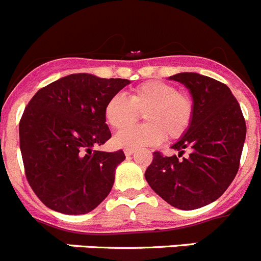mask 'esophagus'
<instances>
[{
  "label": "esophagus",
  "mask_w": 261,
  "mask_h": 261,
  "mask_svg": "<svg viewBox=\"0 0 261 261\" xmlns=\"http://www.w3.org/2000/svg\"><path fill=\"white\" fill-rule=\"evenodd\" d=\"M134 152H135V150H134L133 148H125V154L126 155H131Z\"/></svg>",
  "instance_id": "1"
}]
</instances>
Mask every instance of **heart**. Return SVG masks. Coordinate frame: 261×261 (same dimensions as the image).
Wrapping results in <instances>:
<instances>
[{
	"mask_svg": "<svg viewBox=\"0 0 261 261\" xmlns=\"http://www.w3.org/2000/svg\"><path fill=\"white\" fill-rule=\"evenodd\" d=\"M145 125L126 130L137 122L140 114ZM104 117L111 127L119 133L114 143L123 148L157 145L164 139L177 140L191 128L194 118V103L189 95L179 92L172 85L148 81L133 87L128 99L116 94L107 101Z\"/></svg>",
	"mask_w": 261,
	"mask_h": 261,
	"instance_id": "1",
	"label": "heart"
}]
</instances>
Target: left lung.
Wrapping results in <instances>:
<instances>
[{"instance_id":"obj_1","label":"left lung","mask_w":261,"mask_h":261,"mask_svg":"<svg viewBox=\"0 0 261 261\" xmlns=\"http://www.w3.org/2000/svg\"><path fill=\"white\" fill-rule=\"evenodd\" d=\"M170 79L191 90L194 118L188 133L172 145L179 155L153 153L145 179L167 203L194 210L218 199L237 175L246 138L245 117L223 82L198 73H179ZM186 150H190L188 158L182 156Z\"/></svg>"}]
</instances>
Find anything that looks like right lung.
<instances>
[{
	"instance_id": "obj_1",
	"label": "right lung",
	"mask_w": 261,
	"mask_h": 261,
	"mask_svg": "<svg viewBox=\"0 0 261 261\" xmlns=\"http://www.w3.org/2000/svg\"><path fill=\"white\" fill-rule=\"evenodd\" d=\"M127 84L77 73L42 87L29 100L19 122L24 172L48 208L86 214L109 194L125 153L92 147L111 139L104 108Z\"/></svg>"
}]
</instances>
